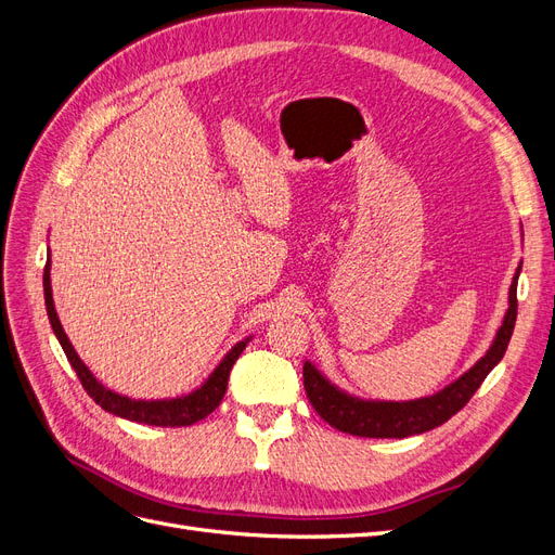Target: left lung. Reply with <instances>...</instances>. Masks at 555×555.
<instances>
[{
    "label": "left lung",
    "instance_id": "1",
    "mask_svg": "<svg viewBox=\"0 0 555 555\" xmlns=\"http://www.w3.org/2000/svg\"><path fill=\"white\" fill-rule=\"evenodd\" d=\"M521 266L512 278L509 286V308L495 333L489 351L464 372L460 378L452 380L450 386L438 390L436 395L420 397L411 401H378V399H360L344 392L335 384L323 376L310 360L302 365V384L308 392L310 404L314 411L326 420V423L344 434L365 436V438H406L413 434L429 431L462 411L475 390L482 386L487 374L503 360L507 344L517 323V280Z\"/></svg>",
    "mask_w": 555,
    "mask_h": 555
}]
</instances>
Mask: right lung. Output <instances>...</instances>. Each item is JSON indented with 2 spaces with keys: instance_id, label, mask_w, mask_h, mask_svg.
Listing matches in <instances>:
<instances>
[{
  "instance_id": "right-lung-1",
  "label": "right lung",
  "mask_w": 555,
  "mask_h": 555,
  "mask_svg": "<svg viewBox=\"0 0 555 555\" xmlns=\"http://www.w3.org/2000/svg\"><path fill=\"white\" fill-rule=\"evenodd\" d=\"M43 292H46V310H48L50 326H52L56 339H60L62 349L70 362V367L82 380V388L87 390V395L107 413L132 420V423H144V425H156V427H188V425L199 423V420H204L208 413H214L227 392L229 372H232L234 362L243 353L245 344L253 339V337H245V339L236 341L234 347L227 351V356L218 362V367L211 372V376H208L204 384L193 392L181 395V397H171V399H132V397H126V395H119V392L105 388L80 360V356L75 353L73 344H70L68 335L64 333L62 321H60V317H56V310H54L52 284H50V259L46 263V273H43Z\"/></svg>"
}]
</instances>
